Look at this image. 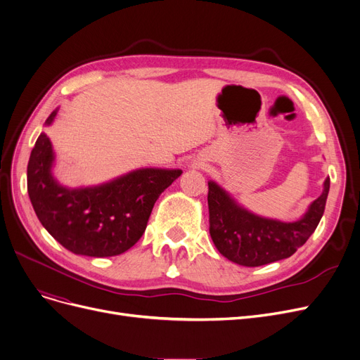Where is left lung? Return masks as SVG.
Segmentation results:
<instances>
[{"instance_id": "left-lung-1", "label": "left lung", "mask_w": 360, "mask_h": 360, "mask_svg": "<svg viewBox=\"0 0 360 360\" xmlns=\"http://www.w3.org/2000/svg\"><path fill=\"white\" fill-rule=\"evenodd\" d=\"M330 193V178L322 194L294 222L259 216L247 210L214 181H209L210 237L219 253L241 266H262L290 257L315 232Z\"/></svg>"}]
</instances>
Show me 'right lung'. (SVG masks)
I'll return each instance as SVG.
<instances>
[{
  "instance_id": "add662e5",
  "label": "right lung",
  "mask_w": 360,
  "mask_h": 360,
  "mask_svg": "<svg viewBox=\"0 0 360 360\" xmlns=\"http://www.w3.org/2000/svg\"><path fill=\"white\" fill-rule=\"evenodd\" d=\"M54 160L50 138L41 132L27 163L30 202L54 240L69 252L89 257L129 250L143 237L154 202L182 174L181 169L141 167L100 185L69 188L54 178Z\"/></svg>"
}]
</instances>
